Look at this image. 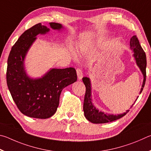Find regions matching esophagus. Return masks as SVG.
Returning <instances> with one entry per match:
<instances>
[{"label": "esophagus", "instance_id": "1", "mask_svg": "<svg viewBox=\"0 0 151 151\" xmlns=\"http://www.w3.org/2000/svg\"><path fill=\"white\" fill-rule=\"evenodd\" d=\"M76 71H77V75H78V78L79 80H81V79H82L83 78V72L82 71H81L80 69H77V70H76Z\"/></svg>", "mask_w": 151, "mask_h": 151}]
</instances>
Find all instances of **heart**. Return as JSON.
Here are the masks:
<instances>
[{
    "mask_svg": "<svg viewBox=\"0 0 151 151\" xmlns=\"http://www.w3.org/2000/svg\"><path fill=\"white\" fill-rule=\"evenodd\" d=\"M71 55H72V56H73V58H75V57H76V56H75V54H74L73 53H71Z\"/></svg>",
    "mask_w": 151,
    "mask_h": 151,
    "instance_id": "obj_1",
    "label": "heart"
}]
</instances>
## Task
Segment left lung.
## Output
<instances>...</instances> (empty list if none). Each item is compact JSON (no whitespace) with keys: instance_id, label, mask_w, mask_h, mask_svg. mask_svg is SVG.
Segmentation results:
<instances>
[{"instance_id":"8db88e82","label":"left lung","mask_w":151,"mask_h":151,"mask_svg":"<svg viewBox=\"0 0 151 151\" xmlns=\"http://www.w3.org/2000/svg\"><path fill=\"white\" fill-rule=\"evenodd\" d=\"M130 48L133 52V57L135 60L136 64L140 69L141 73L143 76V81L141 86V91L139 94L141 93V92L143 89V88L146 81V67H147V58L146 54L142 50V47L139 42L138 38L136 36H132L130 40ZM83 82L85 84L86 88V91L85 95V98H84L83 102V111L84 115L86 118L91 123L99 124V123H106L117 120L123 117L127 113L129 112V109L126 111V112L117 115L109 114V113H104V111H99L96 106L93 105V99H92L91 95V80L89 78L83 77L82 78ZM138 98V97H137ZM137 98L134 101V104L131 105V107H133V105L136 102Z\"/></svg>"}]
</instances>
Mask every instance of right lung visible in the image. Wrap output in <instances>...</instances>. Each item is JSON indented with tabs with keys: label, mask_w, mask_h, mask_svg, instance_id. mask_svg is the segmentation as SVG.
Instances as JSON below:
<instances>
[{
	"label": "right lung",
	"mask_w": 151,
	"mask_h": 151,
	"mask_svg": "<svg viewBox=\"0 0 151 151\" xmlns=\"http://www.w3.org/2000/svg\"><path fill=\"white\" fill-rule=\"evenodd\" d=\"M50 28L61 32L64 27L50 22ZM50 28L41 23L33 26L21 35L12 46L7 62L6 82L20 112L28 117L47 119L55 114L62 89L77 81L73 68H51L40 78H31L26 69L25 60L38 34L50 32Z\"/></svg>",
	"instance_id": "add662e5"
}]
</instances>
